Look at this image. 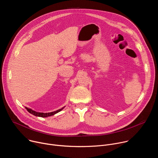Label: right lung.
<instances>
[{
  "label": "right lung",
  "instance_id": "right-lung-1",
  "mask_svg": "<svg viewBox=\"0 0 158 158\" xmlns=\"http://www.w3.org/2000/svg\"><path fill=\"white\" fill-rule=\"evenodd\" d=\"M65 107V106H64ZM64 107H63L62 108L60 109H58L56 111H54V112H48V113H44V112H36L30 108H28L27 107H25L26 109L27 110V111L29 112H30L31 114H33L34 116H38V117H41V118H46V117H49V116H53L54 114H56V113H57V112H60V110H62Z\"/></svg>",
  "mask_w": 158,
  "mask_h": 158
}]
</instances>
